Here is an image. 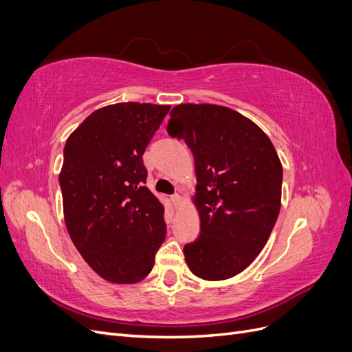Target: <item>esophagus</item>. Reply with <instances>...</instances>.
I'll use <instances>...</instances> for the list:
<instances>
[{"label": "esophagus", "mask_w": 352, "mask_h": 352, "mask_svg": "<svg viewBox=\"0 0 352 352\" xmlns=\"http://www.w3.org/2000/svg\"><path fill=\"white\" fill-rule=\"evenodd\" d=\"M172 202H173L175 207H179L180 202H182V197H180L179 194H175V195L172 197Z\"/></svg>", "instance_id": "esophagus-1"}]
</instances>
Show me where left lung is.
<instances>
[{
  "mask_svg": "<svg viewBox=\"0 0 352 352\" xmlns=\"http://www.w3.org/2000/svg\"><path fill=\"white\" fill-rule=\"evenodd\" d=\"M170 136L195 160L199 236L184 247L189 270L229 279L261 252L280 211L282 163L269 136L241 113L214 104H180Z\"/></svg>",
  "mask_w": 352,
  "mask_h": 352,
  "instance_id": "1",
  "label": "left lung"
}]
</instances>
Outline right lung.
<instances>
[{"instance_id":"right-lung-1","label":"right lung","mask_w":352,"mask_h":352,"mask_svg":"<svg viewBox=\"0 0 352 352\" xmlns=\"http://www.w3.org/2000/svg\"><path fill=\"white\" fill-rule=\"evenodd\" d=\"M168 110L107 105L89 114L65 145L58 179L66 228L83 260L109 282L142 280L164 242V207L145 186L142 155Z\"/></svg>"}]
</instances>
